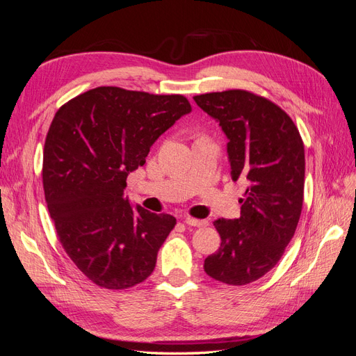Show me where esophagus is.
Here are the masks:
<instances>
[{"mask_svg": "<svg viewBox=\"0 0 356 356\" xmlns=\"http://www.w3.org/2000/svg\"><path fill=\"white\" fill-rule=\"evenodd\" d=\"M184 222L187 225H191V227H203V225H207L208 222L203 221V220H196V218H191V217H187L184 220Z\"/></svg>", "mask_w": 356, "mask_h": 356, "instance_id": "34e87169", "label": "esophagus"}]
</instances>
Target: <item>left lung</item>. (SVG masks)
<instances>
[{"label": "left lung", "instance_id": "1", "mask_svg": "<svg viewBox=\"0 0 356 356\" xmlns=\"http://www.w3.org/2000/svg\"><path fill=\"white\" fill-rule=\"evenodd\" d=\"M193 99L229 139L232 179L248 184L241 217L213 221L221 245L203 268L222 284H251L272 270L296 233L303 207L305 145L289 115L261 96L225 90Z\"/></svg>", "mask_w": 356, "mask_h": 356}]
</instances>
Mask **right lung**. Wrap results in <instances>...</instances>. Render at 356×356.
<instances>
[{
  "label": "right lung",
  "mask_w": 356,
  "mask_h": 356,
  "mask_svg": "<svg viewBox=\"0 0 356 356\" xmlns=\"http://www.w3.org/2000/svg\"><path fill=\"white\" fill-rule=\"evenodd\" d=\"M190 111L181 95L102 86L71 99L53 118L42 157L47 208L63 250L93 284L124 289L153 273L177 220L132 207L126 178Z\"/></svg>",
  "instance_id": "obj_1"
}]
</instances>
